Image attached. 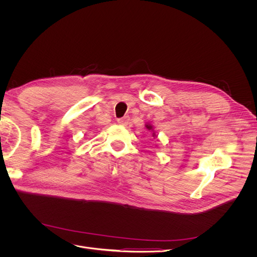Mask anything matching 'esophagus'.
I'll use <instances>...</instances> for the list:
<instances>
[{"label": "esophagus", "instance_id": "esophagus-1", "mask_svg": "<svg viewBox=\"0 0 257 257\" xmlns=\"http://www.w3.org/2000/svg\"><path fill=\"white\" fill-rule=\"evenodd\" d=\"M127 122H128V118H127V116H124V118L118 119V123L120 124V125H123V126H125L126 124H127Z\"/></svg>", "mask_w": 257, "mask_h": 257}]
</instances>
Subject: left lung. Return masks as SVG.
Wrapping results in <instances>:
<instances>
[{"instance_id":"obj_1","label":"left lung","mask_w":257,"mask_h":257,"mask_svg":"<svg viewBox=\"0 0 257 257\" xmlns=\"http://www.w3.org/2000/svg\"><path fill=\"white\" fill-rule=\"evenodd\" d=\"M145 126H146V128H147L148 131H150V132H151L153 138H157V137H158V136H157V133H155V132H154V127H153V125H151L150 123H146V124H145Z\"/></svg>"}]
</instances>
